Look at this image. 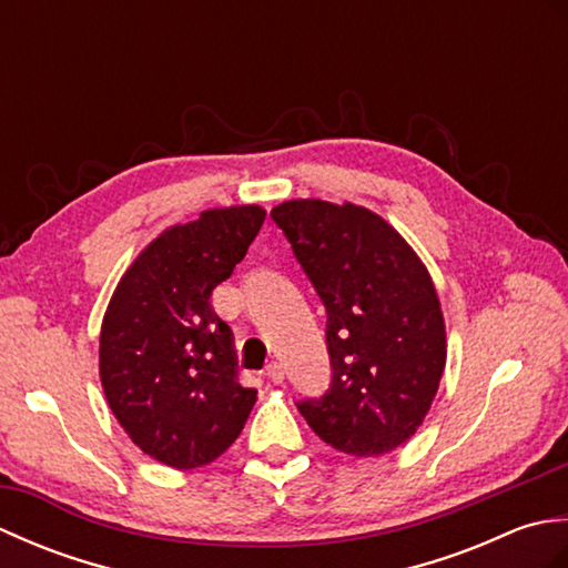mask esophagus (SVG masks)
Listing matches in <instances>:
<instances>
[{
    "instance_id": "1",
    "label": "esophagus",
    "mask_w": 568,
    "mask_h": 568,
    "mask_svg": "<svg viewBox=\"0 0 568 568\" xmlns=\"http://www.w3.org/2000/svg\"><path fill=\"white\" fill-rule=\"evenodd\" d=\"M263 376L268 378L271 383H275V385H277V383H283V378H285V371H283V366H281V364H277V361H271V364L265 366Z\"/></svg>"
}]
</instances>
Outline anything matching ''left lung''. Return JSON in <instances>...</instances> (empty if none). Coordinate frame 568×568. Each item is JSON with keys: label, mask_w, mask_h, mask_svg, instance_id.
I'll use <instances>...</instances> for the list:
<instances>
[{"label": "left lung", "mask_w": 568, "mask_h": 568, "mask_svg": "<svg viewBox=\"0 0 568 568\" xmlns=\"http://www.w3.org/2000/svg\"><path fill=\"white\" fill-rule=\"evenodd\" d=\"M327 310L332 385L300 415L334 449L383 456L425 422L446 364L432 275L366 207L287 200L271 212Z\"/></svg>", "instance_id": "left-lung-1"}]
</instances>
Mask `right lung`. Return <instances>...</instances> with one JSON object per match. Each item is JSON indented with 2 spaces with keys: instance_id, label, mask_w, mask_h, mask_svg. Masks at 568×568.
<instances>
[{
  "instance_id": "obj_1",
  "label": "right lung",
  "mask_w": 568,
  "mask_h": 568,
  "mask_svg": "<svg viewBox=\"0 0 568 568\" xmlns=\"http://www.w3.org/2000/svg\"><path fill=\"white\" fill-rule=\"evenodd\" d=\"M263 220L258 204H236L165 229L129 265L106 305V403L131 442L171 468L212 464L256 403V390L236 381L232 329L210 297L246 256Z\"/></svg>"
}]
</instances>
